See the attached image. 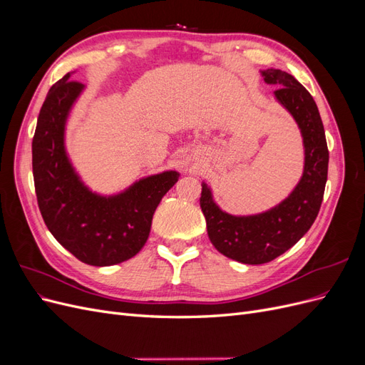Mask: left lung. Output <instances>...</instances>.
Segmentation results:
<instances>
[{
	"instance_id": "8db88e82",
	"label": "left lung",
	"mask_w": 365,
	"mask_h": 365,
	"mask_svg": "<svg viewBox=\"0 0 365 365\" xmlns=\"http://www.w3.org/2000/svg\"><path fill=\"white\" fill-rule=\"evenodd\" d=\"M267 85L277 86L274 98L291 114L303 138L304 164L300 181L282 202L254 215H231L220 208L205 181L201 208L215 248L228 259L262 264L279 257L300 240L322 207L327 181L329 150L317 103L294 76L282 70H260Z\"/></svg>"
}]
</instances>
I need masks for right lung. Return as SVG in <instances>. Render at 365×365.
<instances>
[{
    "label": "right lung",
    "instance_id": "obj_1",
    "mask_svg": "<svg viewBox=\"0 0 365 365\" xmlns=\"http://www.w3.org/2000/svg\"><path fill=\"white\" fill-rule=\"evenodd\" d=\"M67 73L43 101L31 143L33 178L41 215L50 233L81 262L111 267L145 247L153 213L180 172L164 170L135 180L126 189L93 192L70 160L65 135L85 85Z\"/></svg>",
    "mask_w": 365,
    "mask_h": 365
}]
</instances>
